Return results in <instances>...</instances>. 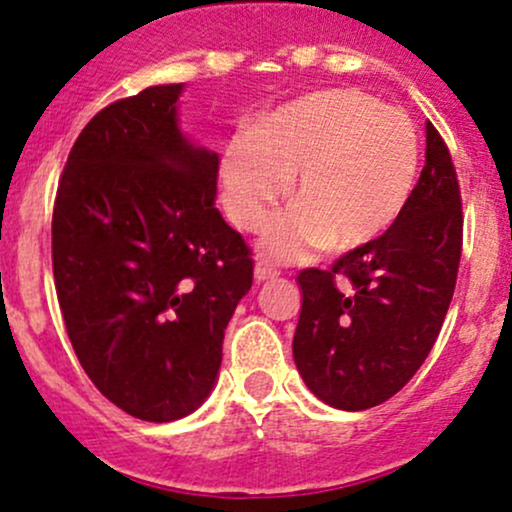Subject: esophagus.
<instances>
[{
  "label": "esophagus",
  "instance_id": "obj_1",
  "mask_svg": "<svg viewBox=\"0 0 512 512\" xmlns=\"http://www.w3.org/2000/svg\"><path fill=\"white\" fill-rule=\"evenodd\" d=\"M277 269H274L272 265H267V262H257L255 265V282L262 284V282H269V279L277 277Z\"/></svg>",
  "mask_w": 512,
  "mask_h": 512
}]
</instances>
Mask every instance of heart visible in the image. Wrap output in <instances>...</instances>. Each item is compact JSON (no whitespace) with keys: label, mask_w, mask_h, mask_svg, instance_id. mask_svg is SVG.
Listing matches in <instances>:
<instances>
[{"label":"heart","mask_w":512,"mask_h":512,"mask_svg":"<svg viewBox=\"0 0 512 512\" xmlns=\"http://www.w3.org/2000/svg\"><path fill=\"white\" fill-rule=\"evenodd\" d=\"M420 140L403 111L355 89H320L262 116L221 153L226 216L262 230L286 187L294 204L262 240L274 260L352 252L396 226L411 201Z\"/></svg>","instance_id":"heart-1"}]
</instances>
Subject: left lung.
Instances as JSON below:
<instances>
[{
	"label": "left lung",
	"mask_w": 512,
	"mask_h": 512,
	"mask_svg": "<svg viewBox=\"0 0 512 512\" xmlns=\"http://www.w3.org/2000/svg\"><path fill=\"white\" fill-rule=\"evenodd\" d=\"M462 257V196L445 140L425 123V167L406 211L333 269H303L294 362L313 396L340 411L389 401L430 355ZM346 286L338 290L334 277Z\"/></svg>",
	"instance_id": "obj_1"
}]
</instances>
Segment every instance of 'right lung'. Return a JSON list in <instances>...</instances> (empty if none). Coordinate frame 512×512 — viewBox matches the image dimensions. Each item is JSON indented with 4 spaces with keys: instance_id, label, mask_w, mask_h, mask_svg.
Instances as JSON below:
<instances>
[{
    "instance_id": "obj_1",
    "label": "right lung",
    "mask_w": 512,
    "mask_h": 512,
    "mask_svg": "<svg viewBox=\"0 0 512 512\" xmlns=\"http://www.w3.org/2000/svg\"><path fill=\"white\" fill-rule=\"evenodd\" d=\"M182 92L157 84L101 109L72 145L53 211L75 355L111 403L150 423L209 398L252 286L250 250L216 209L218 153L179 128Z\"/></svg>"
}]
</instances>
